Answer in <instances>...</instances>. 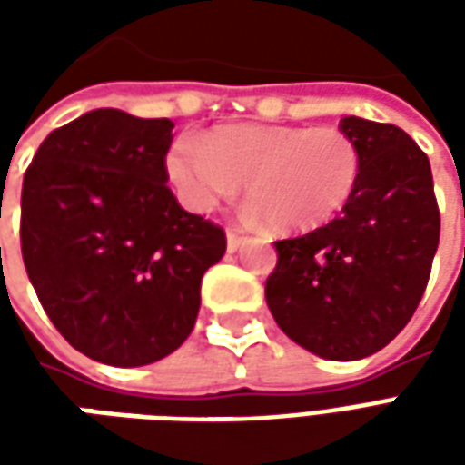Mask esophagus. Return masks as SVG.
<instances>
[{
    "label": "esophagus",
    "instance_id": "34e87169",
    "mask_svg": "<svg viewBox=\"0 0 465 465\" xmlns=\"http://www.w3.org/2000/svg\"><path fill=\"white\" fill-rule=\"evenodd\" d=\"M242 243H243V233L233 232V229H229V232H226V249H229V252H236Z\"/></svg>",
    "mask_w": 465,
    "mask_h": 465
}]
</instances>
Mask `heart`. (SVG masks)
Masks as SVG:
<instances>
[{"label": "heart", "mask_w": 465, "mask_h": 465, "mask_svg": "<svg viewBox=\"0 0 465 465\" xmlns=\"http://www.w3.org/2000/svg\"><path fill=\"white\" fill-rule=\"evenodd\" d=\"M166 173L193 212H212L246 182L253 216L299 233L329 223L349 203L361 152L336 126L236 124L203 134L199 143L179 139L166 153Z\"/></svg>", "instance_id": "obj_1"}]
</instances>
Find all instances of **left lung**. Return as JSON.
<instances>
[{"mask_svg":"<svg viewBox=\"0 0 465 465\" xmlns=\"http://www.w3.org/2000/svg\"><path fill=\"white\" fill-rule=\"evenodd\" d=\"M361 179L341 216L273 242L266 303L292 341L322 359L356 361L391 343L419 306L439 249L429 156L393 124L343 116Z\"/></svg>","mask_w":465,"mask_h":465,"instance_id":"8db88e82","label":"left lung"}]
</instances>
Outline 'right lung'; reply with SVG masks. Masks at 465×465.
I'll list each match as a JSON object with an SVG mask.
<instances>
[{
    "mask_svg": "<svg viewBox=\"0 0 465 465\" xmlns=\"http://www.w3.org/2000/svg\"><path fill=\"white\" fill-rule=\"evenodd\" d=\"M172 119L94 109L36 149L22 183V259L46 316L109 366L169 356L192 333L219 223L166 186Z\"/></svg>",
    "mask_w": 465,
    "mask_h": 465,
    "instance_id": "add662e5",
    "label": "right lung"
}]
</instances>
